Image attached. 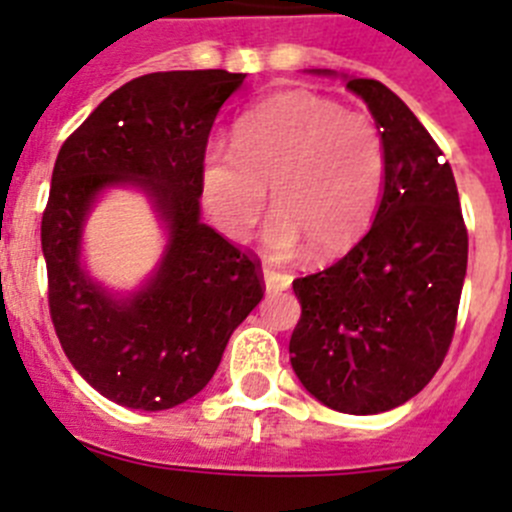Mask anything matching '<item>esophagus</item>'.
Segmentation results:
<instances>
[{
  "label": "esophagus",
  "mask_w": 512,
  "mask_h": 512,
  "mask_svg": "<svg viewBox=\"0 0 512 512\" xmlns=\"http://www.w3.org/2000/svg\"><path fill=\"white\" fill-rule=\"evenodd\" d=\"M264 284H266V292H284V289H289V284H292V277H289V274H279V271L266 266Z\"/></svg>",
  "instance_id": "esophagus-1"
}]
</instances>
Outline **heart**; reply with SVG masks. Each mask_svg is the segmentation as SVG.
Segmentation results:
<instances>
[{
	"instance_id": "heart-1",
	"label": "heart",
	"mask_w": 512,
	"mask_h": 512,
	"mask_svg": "<svg viewBox=\"0 0 512 512\" xmlns=\"http://www.w3.org/2000/svg\"><path fill=\"white\" fill-rule=\"evenodd\" d=\"M384 169V140L372 117L320 94L284 92L238 117L233 148H207L200 192L215 228L241 241L271 189L264 246L292 259L307 243L318 259H333L372 225Z\"/></svg>"
}]
</instances>
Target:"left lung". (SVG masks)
<instances>
[{"label": "left lung", "mask_w": 512, "mask_h": 512, "mask_svg": "<svg viewBox=\"0 0 512 512\" xmlns=\"http://www.w3.org/2000/svg\"><path fill=\"white\" fill-rule=\"evenodd\" d=\"M343 79L382 133V200L369 233L341 261L292 282L302 315L289 354L315 400L338 413L377 415L418 395L443 364L469 238L454 171L408 104L382 81Z\"/></svg>", "instance_id": "obj_1"}]
</instances>
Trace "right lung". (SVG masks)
<instances>
[{
	"instance_id": "right-lung-1",
	"label": "right lung",
	"mask_w": 512,
	"mask_h": 512,
	"mask_svg": "<svg viewBox=\"0 0 512 512\" xmlns=\"http://www.w3.org/2000/svg\"><path fill=\"white\" fill-rule=\"evenodd\" d=\"M246 74L158 71L122 84L66 138L40 241L56 336L99 395L169 410L207 387L233 330L264 297L259 264L200 220V164L217 112ZM147 194L167 233L157 269L122 296L80 259L107 188Z\"/></svg>"
}]
</instances>
